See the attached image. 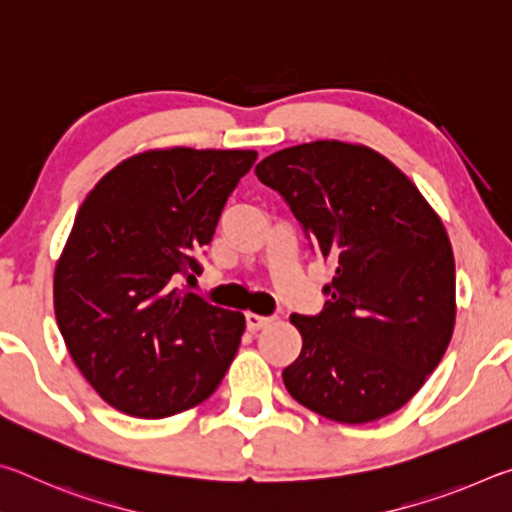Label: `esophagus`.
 <instances>
[{"instance_id":"obj_1","label":"esophagus","mask_w":512,"mask_h":512,"mask_svg":"<svg viewBox=\"0 0 512 512\" xmlns=\"http://www.w3.org/2000/svg\"><path fill=\"white\" fill-rule=\"evenodd\" d=\"M268 323H271V318H268V316L253 314V311H248V314H246V325H248L250 332H257V329L266 327Z\"/></svg>"}]
</instances>
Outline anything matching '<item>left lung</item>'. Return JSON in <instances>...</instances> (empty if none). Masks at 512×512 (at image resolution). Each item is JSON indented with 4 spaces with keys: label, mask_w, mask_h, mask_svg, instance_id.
I'll use <instances>...</instances> for the list:
<instances>
[{
    "label": "left lung",
    "mask_w": 512,
    "mask_h": 512,
    "mask_svg": "<svg viewBox=\"0 0 512 512\" xmlns=\"http://www.w3.org/2000/svg\"><path fill=\"white\" fill-rule=\"evenodd\" d=\"M257 178L334 266L318 316L293 314L302 350L282 379L323 418L391 415L443 359L456 323V268L445 225L409 178L361 144L318 140L268 155Z\"/></svg>",
    "instance_id": "1"
}]
</instances>
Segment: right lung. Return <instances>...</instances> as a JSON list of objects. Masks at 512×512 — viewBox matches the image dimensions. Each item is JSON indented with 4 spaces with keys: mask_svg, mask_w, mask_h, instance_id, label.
<instances>
[{
    "mask_svg": "<svg viewBox=\"0 0 512 512\" xmlns=\"http://www.w3.org/2000/svg\"><path fill=\"white\" fill-rule=\"evenodd\" d=\"M257 151L153 149L108 171L76 212L54 273L56 323L110 406L167 418L205 402L246 329L241 311L173 287L201 275L223 205Z\"/></svg>",
    "mask_w": 512,
    "mask_h": 512,
    "instance_id": "add662e5",
    "label": "right lung"
}]
</instances>
